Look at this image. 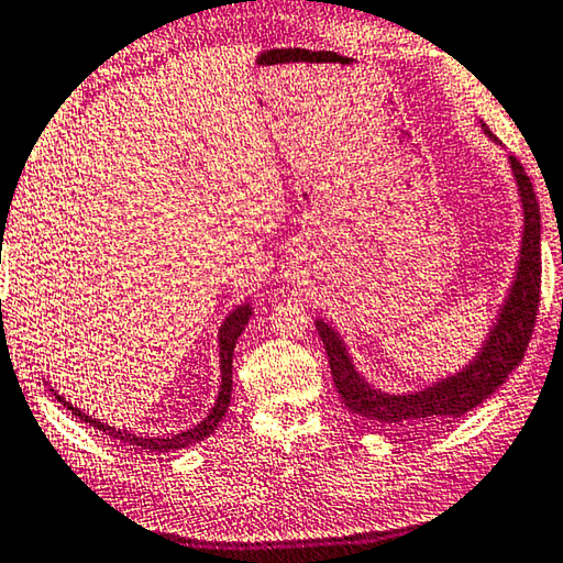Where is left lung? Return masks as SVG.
I'll use <instances>...</instances> for the list:
<instances>
[{
  "label": "left lung",
  "mask_w": 563,
  "mask_h": 563,
  "mask_svg": "<svg viewBox=\"0 0 563 563\" xmlns=\"http://www.w3.org/2000/svg\"><path fill=\"white\" fill-rule=\"evenodd\" d=\"M481 128L488 141L498 145L488 128ZM508 166H511L523 213L521 249H518L514 282L508 287L504 305L498 309L496 322L490 324L488 336L475 352V357L468 360V365L426 387H418V390L387 393L362 375L360 367L354 365L344 336L330 322H324V319L314 322L324 342L327 357H330L336 393H340L342 402L352 412H357L360 418L385 428L415 432L435 426V422L463 418L465 412L488 400L518 367V362L523 360L536 324L541 291V213L539 203H536L533 186L521 163L514 155H508Z\"/></svg>",
  "instance_id": "left-lung-1"
}]
</instances>
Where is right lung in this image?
Masks as SVG:
<instances>
[{"label":"right lung","mask_w":563,"mask_h":563,"mask_svg":"<svg viewBox=\"0 0 563 563\" xmlns=\"http://www.w3.org/2000/svg\"><path fill=\"white\" fill-rule=\"evenodd\" d=\"M249 319H252V305L244 301V305H239L236 309L229 311V317L223 319V324L219 327V367H221V387H219V397H216L213 408L209 410V415L198 422V426L188 428L184 432H176V435H158V438H151V435H141V432H131V430H120L115 426H108V422H100L98 418H92V415L82 412L77 405L67 402L63 395L57 390H52V395L57 397L59 402L65 405L67 410H70L75 418H80L85 422H90L92 428H98L106 432V435L115 438V440H123L128 445H135L141 448L145 453H173V451H180V448H188V445H196L201 443L211 435V432L219 428V422L223 420V415L229 410V402H231V367H233V347H236L241 332H244V327L249 324Z\"/></svg>","instance_id":"1"}]
</instances>
